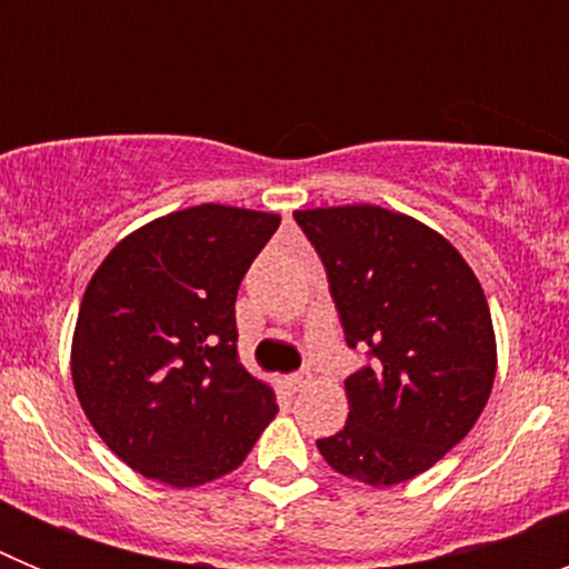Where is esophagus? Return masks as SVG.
Wrapping results in <instances>:
<instances>
[{"mask_svg": "<svg viewBox=\"0 0 569 569\" xmlns=\"http://www.w3.org/2000/svg\"><path fill=\"white\" fill-rule=\"evenodd\" d=\"M308 385H310V373H290L288 376V387L290 390H296V393H299V390H305Z\"/></svg>", "mask_w": 569, "mask_h": 569, "instance_id": "esophagus-1", "label": "esophagus"}]
</instances>
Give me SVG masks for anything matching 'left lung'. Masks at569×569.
I'll return each mask as SVG.
<instances>
[{
    "label": "left lung",
    "instance_id": "1",
    "mask_svg": "<svg viewBox=\"0 0 569 569\" xmlns=\"http://www.w3.org/2000/svg\"><path fill=\"white\" fill-rule=\"evenodd\" d=\"M328 270L345 339L370 365L345 379L347 413L316 447L370 487L430 470L476 425L496 379L485 290L459 250L376 204L296 210Z\"/></svg>",
    "mask_w": 569,
    "mask_h": 569
}]
</instances>
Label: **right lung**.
Listing matches in <instances>:
<instances>
[{
	"label": "right lung",
	"instance_id": "add662e5",
	"mask_svg": "<svg viewBox=\"0 0 569 569\" xmlns=\"http://www.w3.org/2000/svg\"><path fill=\"white\" fill-rule=\"evenodd\" d=\"M276 228V213L196 204L124 236L90 279L73 387L104 445L148 479H219L279 410L236 350V293Z\"/></svg>",
	"mask_w": 569,
	"mask_h": 569
}]
</instances>
